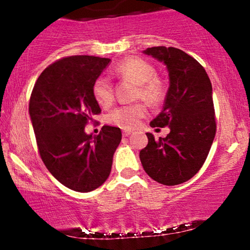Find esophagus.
Returning a JSON list of instances; mask_svg holds the SVG:
<instances>
[{
    "label": "esophagus",
    "mask_w": 250,
    "mask_h": 250,
    "mask_svg": "<svg viewBox=\"0 0 250 250\" xmlns=\"http://www.w3.org/2000/svg\"><path fill=\"white\" fill-rule=\"evenodd\" d=\"M123 136H129V135L131 134V130H128V129H125V130L122 131Z\"/></svg>",
    "instance_id": "obj_1"
}]
</instances>
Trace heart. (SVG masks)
<instances>
[{"mask_svg": "<svg viewBox=\"0 0 250 250\" xmlns=\"http://www.w3.org/2000/svg\"><path fill=\"white\" fill-rule=\"evenodd\" d=\"M115 71L122 79L136 83V97H141L151 105H157L166 96V84L162 80L156 77V69L150 62L141 57H127L119 62ZM93 96L95 101L103 108H107L114 102V89L107 76H99L93 83ZM147 113L145 104L121 105L109 114L107 120L111 125L123 129L136 127L140 120Z\"/></svg>", "mask_w": 250, "mask_h": 250, "instance_id": "heart-1", "label": "heart"}]
</instances>
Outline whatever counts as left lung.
I'll return each mask as SVG.
<instances>
[{
	"mask_svg": "<svg viewBox=\"0 0 250 250\" xmlns=\"http://www.w3.org/2000/svg\"><path fill=\"white\" fill-rule=\"evenodd\" d=\"M167 65L169 85L165 105L150 125L170 133L155 140L147 133L148 145L140 151L143 169L165 186L190 180L207 159L216 134L213 88L205 68L194 57L173 47L145 50Z\"/></svg>",
	"mask_w": 250,
	"mask_h": 250,
	"instance_id": "1",
	"label": "left lung"
}]
</instances>
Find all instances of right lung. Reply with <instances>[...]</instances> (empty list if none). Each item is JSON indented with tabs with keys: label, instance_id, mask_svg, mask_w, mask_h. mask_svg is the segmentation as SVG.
I'll use <instances>...</instances> for the list:
<instances>
[{
	"label": "right lung",
	"instance_id": "right-lung-1",
	"mask_svg": "<svg viewBox=\"0 0 250 250\" xmlns=\"http://www.w3.org/2000/svg\"><path fill=\"white\" fill-rule=\"evenodd\" d=\"M110 60L65 56L51 63L34 85L29 114L40 156L63 186L88 193L105 182L121 129L103 125L96 136L84 127L101 113L93 96V83Z\"/></svg>",
	"mask_w": 250,
	"mask_h": 250
}]
</instances>
